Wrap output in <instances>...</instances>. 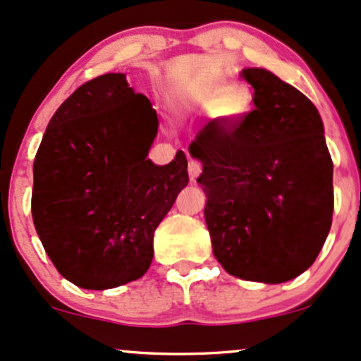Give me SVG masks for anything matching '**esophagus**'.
Returning a JSON list of instances; mask_svg holds the SVG:
<instances>
[{"label":"esophagus","mask_w":361,"mask_h":361,"mask_svg":"<svg viewBox=\"0 0 361 361\" xmlns=\"http://www.w3.org/2000/svg\"><path fill=\"white\" fill-rule=\"evenodd\" d=\"M188 172H189V177H191V179L194 180L202 172V165L197 160H189Z\"/></svg>","instance_id":"obj_1"}]
</instances>
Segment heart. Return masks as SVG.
Masks as SVG:
<instances>
[{"label": "heart", "instance_id": "obj_1", "mask_svg": "<svg viewBox=\"0 0 361 361\" xmlns=\"http://www.w3.org/2000/svg\"><path fill=\"white\" fill-rule=\"evenodd\" d=\"M189 104L204 112H213L221 123L233 124L240 121L250 109L252 95L245 85H226L224 78L197 80L189 87Z\"/></svg>", "mask_w": 361, "mask_h": 361}]
</instances>
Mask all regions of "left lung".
<instances>
[{
    "instance_id": "left-lung-1",
    "label": "left lung",
    "mask_w": 361,
    "mask_h": 361,
    "mask_svg": "<svg viewBox=\"0 0 361 361\" xmlns=\"http://www.w3.org/2000/svg\"><path fill=\"white\" fill-rule=\"evenodd\" d=\"M254 109L212 121L189 145L201 160L213 254L232 276L285 283L309 269L333 224V160L315 105L273 73H240Z\"/></svg>"
}]
</instances>
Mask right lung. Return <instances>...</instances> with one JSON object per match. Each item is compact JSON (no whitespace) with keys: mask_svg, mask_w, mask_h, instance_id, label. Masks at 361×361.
<instances>
[{"mask_svg":"<svg viewBox=\"0 0 361 361\" xmlns=\"http://www.w3.org/2000/svg\"><path fill=\"white\" fill-rule=\"evenodd\" d=\"M159 131L152 102L123 73L83 83L59 105L34 160L32 218L63 278L107 290L141 278L153 233L188 185V159H147Z\"/></svg>","mask_w":361,"mask_h":361,"instance_id":"1","label":"right lung"}]
</instances>
